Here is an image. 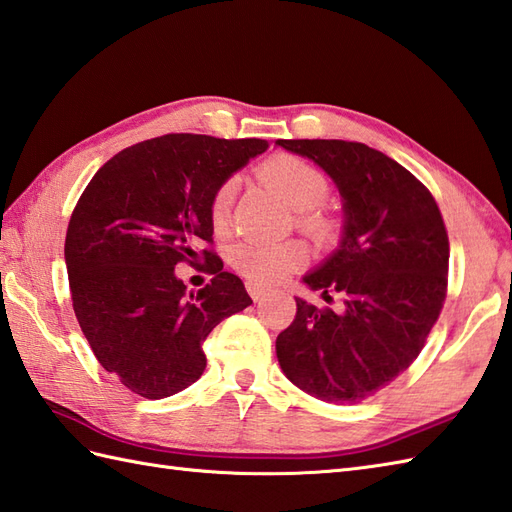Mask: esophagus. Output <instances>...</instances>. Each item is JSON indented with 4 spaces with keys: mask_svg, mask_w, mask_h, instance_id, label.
<instances>
[{
    "mask_svg": "<svg viewBox=\"0 0 512 512\" xmlns=\"http://www.w3.org/2000/svg\"><path fill=\"white\" fill-rule=\"evenodd\" d=\"M245 287H247V293L252 295V300L254 302H258V300H263L265 295L271 291L269 287H265V285H260V282H254V280H247L245 282Z\"/></svg>",
    "mask_w": 512,
    "mask_h": 512,
    "instance_id": "esophagus-1",
    "label": "esophagus"
}]
</instances>
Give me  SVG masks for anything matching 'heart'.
Here are the masks:
<instances>
[{"instance_id":"1","label":"heart","mask_w":512,"mask_h":512,"mask_svg":"<svg viewBox=\"0 0 512 512\" xmlns=\"http://www.w3.org/2000/svg\"><path fill=\"white\" fill-rule=\"evenodd\" d=\"M258 177L276 192V195L295 210V223L313 238H328L335 230V223L320 203L331 192V181L320 168L300 160L295 155H274L260 164ZM236 179L227 177L212 192L210 199V223L217 232L230 225L232 206L236 197ZM232 265L238 274L254 282H278L291 271L306 263V249L300 241L258 243L245 241L232 249Z\"/></svg>"}]
</instances>
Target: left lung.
Returning <instances> with one entry per match:
<instances>
[{"label": "left lung", "mask_w": 512, "mask_h": 512, "mask_svg": "<svg viewBox=\"0 0 512 512\" xmlns=\"http://www.w3.org/2000/svg\"><path fill=\"white\" fill-rule=\"evenodd\" d=\"M324 168L344 199L337 252L304 282L342 309L295 298L276 339L287 379L320 401L377 394L423 350L447 298L449 236L436 199L392 157L361 142L278 140Z\"/></svg>", "instance_id": "obj_1"}]
</instances>
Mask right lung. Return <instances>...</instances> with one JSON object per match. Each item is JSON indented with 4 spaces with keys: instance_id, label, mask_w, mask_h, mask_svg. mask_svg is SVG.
<instances>
[{
    "instance_id": "1",
    "label": "right lung",
    "mask_w": 512,
    "mask_h": 512,
    "mask_svg": "<svg viewBox=\"0 0 512 512\" xmlns=\"http://www.w3.org/2000/svg\"><path fill=\"white\" fill-rule=\"evenodd\" d=\"M267 140L168 133L113 155L89 181L65 236L76 320L100 366L144 399H166L206 370L203 342L252 304L243 280L201 249L212 280L175 276L212 243L210 199Z\"/></svg>"
}]
</instances>
